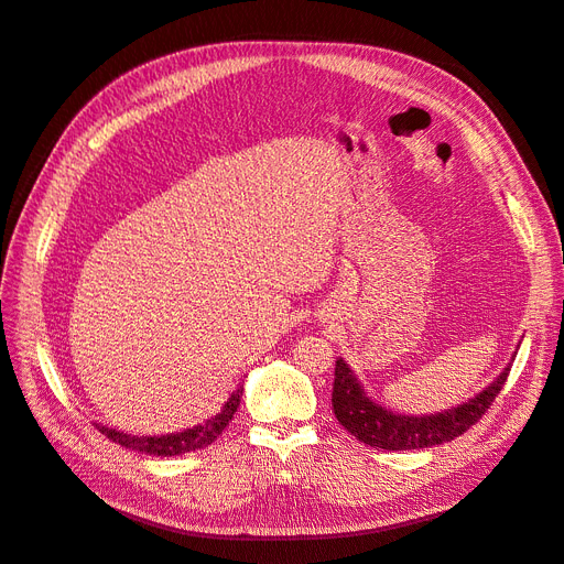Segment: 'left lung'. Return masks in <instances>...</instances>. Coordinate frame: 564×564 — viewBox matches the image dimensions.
<instances>
[{
  "mask_svg": "<svg viewBox=\"0 0 564 564\" xmlns=\"http://www.w3.org/2000/svg\"><path fill=\"white\" fill-rule=\"evenodd\" d=\"M513 360L516 352L499 377L468 402L456 404L437 414L414 416L392 412V409H386L377 400H371L344 357H336L332 406L338 423L369 447L388 452L435 447L442 445V442H452L454 437L464 435L473 423H477V419H482L494 398L503 388Z\"/></svg>",
  "mask_w": 564,
  "mask_h": 564,
  "instance_id": "8db88e82",
  "label": "left lung"
}]
</instances>
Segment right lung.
<instances>
[{
	"label": "right lung",
	"instance_id": "obj_1",
	"mask_svg": "<svg viewBox=\"0 0 564 564\" xmlns=\"http://www.w3.org/2000/svg\"><path fill=\"white\" fill-rule=\"evenodd\" d=\"M242 390H245V386H237V390L228 398V402L224 404V409H220L216 416L207 419L204 423L193 425V429L178 431V433L131 435V433H124V431L108 429V425H100V423H94V425L106 437H110L112 442H117V445H122L127 449L143 452V454H158V456H178V454H187V452L209 447L212 442L226 431V425L232 421V414L237 412V406H240Z\"/></svg>",
	"mask_w": 564,
	"mask_h": 564
}]
</instances>
